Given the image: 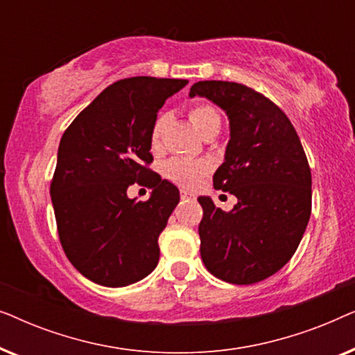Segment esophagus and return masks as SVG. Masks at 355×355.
<instances>
[{
    "mask_svg": "<svg viewBox=\"0 0 355 355\" xmlns=\"http://www.w3.org/2000/svg\"><path fill=\"white\" fill-rule=\"evenodd\" d=\"M181 198H196V196H192V193H189L186 191H181Z\"/></svg>",
    "mask_w": 355,
    "mask_h": 355,
    "instance_id": "34e87169",
    "label": "esophagus"
}]
</instances>
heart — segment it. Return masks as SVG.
Returning a JSON list of instances; mask_svg holds the SVG:
<instances>
[{
  "mask_svg": "<svg viewBox=\"0 0 355 355\" xmlns=\"http://www.w3.org/2000/svg\"><path fill=\"white\" fill-rule=\"evenodd\" d=\"M189 116H191L192 124L202 135H205L211 130H220L221 128V118L218 111L213 108L211 105L207 103H196L189 110ZM164 129V116L159 114L155 118L152 129H150V147L157 150L162 144V135ZM208 163L205 162H191V159L174 158L171 162L164 164L163 173L169 181L176 182L178 186L191 189L196 186L203 174L208 171Z\"/></svg>",
  "mask_w": 355,
  "mask_h": 355,
  "instance_id": "1",
  "label": "heart"
}]
</instances>
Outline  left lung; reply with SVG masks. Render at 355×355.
<instances>
[{
	"instance_id": "8db88e82",
	"label": "left lung",
	"mask_w": 355,
	"mask_h": 355,
	"mask_svg": "<svg viewBox=\"0 0 355 355\" xmlns=\"http://www.w3.org/2000/svg\"><path fill=\"white\" fill-rule=\"evenodd\" d=\"M189 95L205 96L230 118L231 139L213 186L237 197L231 211L198 197L202 260L226 283H259L288 263L307 227L312 174L302 144L281 108L250 87L202 80Z\"/></svg>"
}]
</instances>
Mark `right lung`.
<instances>
[{
	"mask_svg": "<svg viewBox=\"0 0 355 355\" xmlns=\"http://www.w3.org/2000/svg\"><path fill=\"white\" fill-rule=\"evenodd\" d=\"M184 79L129 77L82 110L62 134L51 181L62 250L87 279L123 288L158 265V236L179 202L178 187L148 164L150 129ZM134 182L153 188L147 202L127 197Z\"/></svg>",
	"mask_w": 355,
	"mask_h": 355,
	"instance_id": "add662e5",
	"label": "right lung"
}]
</instances>
